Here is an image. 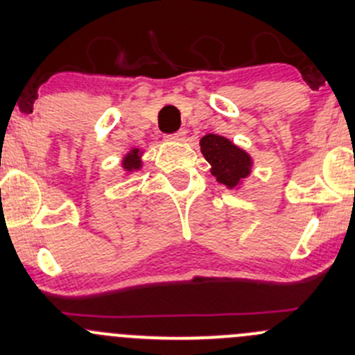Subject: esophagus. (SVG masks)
<instances>
[{
  "mask_svg": "<svg viewBox=\"0 0 355 355\" xmlns=\"http://www.w3.org/2000/svg\"><path fill=\"white\" fill-rule=\"evenodd\" d=\"M166 141H170V142H184L185 141V132L180 130V132H177V134L168 135Z\"/></svg>",
  "mask_w": 355,
  "mask_h": 355,
  "instance_id": "obj_1",
  "label": "esophagus"
}]
</instances>
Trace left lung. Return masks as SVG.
Segmentation results:
<instances>
[{
  "mask_svg": "<svg viewBox=\"0 0 355 355\" xmlns=\"http://www.w3.org/2000/svg\"><path fill=\"white\" fill-rule=\"evenodd\" d=\"M200 153L211 164V175L227 189H241L252 173L254 159L245 149L223 135L206 134L199 141Z\"/></svg>",
  "mask_w": 355,
  "mask_h": 355,
  "instance_id": "left-lung-1",
  "label": "left lung"
}]
</instances>
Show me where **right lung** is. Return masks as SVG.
Wrapping results in <instances>:
<instances>
[{
	"label": "right lung",
	"instance_id": "right-lung-1",
	"mask_svg": "<svg viewBox=\"0 0 355 355\" xmlns=\"http://www.w3.org/2000/svg\"><path fill=\"white\" fill-rule=\"evenodd\" d=\"M142 156H144V151H141L139 148H132L130 151L125 153V156L121 157V168H123L125 177L142 170Z\"/></svg>",
	"mask_w": 355,
	"mask_h": 355
}]
</instances>
